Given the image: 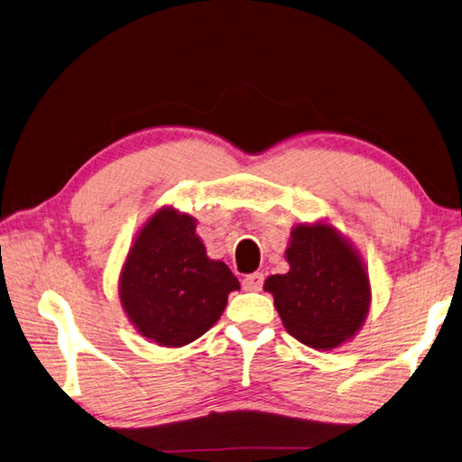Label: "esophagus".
<instances>
[{"instance_id": "1", "label": "esophagus", "mask_w": 462, "mask_h": 462, "mask_svg": "<svg viewBox=\"0 0 462 462\" xmlns=\"http://www.w3.org/2000/svg\"><path fill=\"white\" fill-rule=\"evenodd\" d=\"M262 284H264V274H262V273L248 274L246 278L242 280V288H244V291H248V292L262 291Z\"/></svg>"}]
</instances>
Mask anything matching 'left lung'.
Segmentation results:
<instances>
[{"label": "left lung", "instance_id": "left-lung-1", "mask_svg": "<svg viewBox=\"0 0 462 462\" xmlns=\"http://www.w3.org/2000/svg\"><path fill=\"white\" fill-rule=\"evenodd\" d=\"M291 270L270 276L264 288L286 332L316 350H330L355 337L370 306L365 264L328 224H302L286 250Z\"/></svg>", "mask_w": 462, "mask_h": 462}]
</instances>
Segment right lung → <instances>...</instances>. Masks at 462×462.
<instances>
[{
    "instance_id": "1",
    "label": "right lung",
    "mask_w": 462,
    "mask_h": 462,
    "mask_svg": "<svg viewBox=\"0 0 462 462\" xmlns=\"http://www.w3.org/2000/svg\"><path fill=\"white\" fill-rule=\"evenodd\" d=\"M238 278L206 256L196 220L162 208L140 230L120 276V300L142 337L184 346L222 316Z\"/></svg>"
}]
</instances>
